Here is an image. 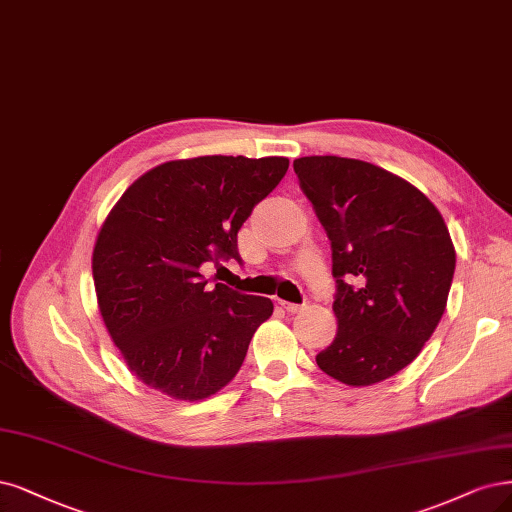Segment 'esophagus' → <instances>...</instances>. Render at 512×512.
Segmentation results:
<instances>
[{
    "label": "esophagus",
    "instance_id": "esophagus-1",
    "mask_svg": "<svg viewBox=\"0 0 512 512\" xmlns=\"http://www.w3.org/2000/svg\"><path fill=\"white\" fill-rule=\"evenodd\" d=\"M281 307H284L286 311H290V313H298V311H303V307L305 305H298V303H288V301H281Z\"/></svg>",
    "mask_w": 512,
    "mask_h": 512
}]
</instances>
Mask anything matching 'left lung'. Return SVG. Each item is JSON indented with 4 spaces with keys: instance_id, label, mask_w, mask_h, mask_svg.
<instances>
[{
    "instance_id": "1",
    "label": "left lung",
    "mask_w": 512,
    "mask_h": 512,
    "mask_svg": "<svg viewBox=\"0 0 512 512\" xmlns=\"http://www.w3.org/2000/svg\"><path fill=\"white\" fill-rule=\"evenodd\" d=\"M301 188L332 248L339 332L315 356L326 375L373 385L409 366L447 307L455 250L430 199L356 158L303 156Z\"/></svg>"
}]
</instances>
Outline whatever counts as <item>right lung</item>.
Listing matches in <instances>:
<instances>
[{"mask_svg": "<svg viewBox=\"0 0 512 512\" xmlns=\"http://www.w3.org/2000/svg\"><path fill=\"white\" fill-rule=\"evenodd\" d=\"M288 158L199 156L135 180L103 222L93 279L99 311L127 366L154 390L201 400L241 368L271 298L224 284L201 267L235 258L237 233L288 171Z\"/></svg>", "mask_w": 512, "mask_h": 512, "instance_id": "right-lung-1", "label": "right lung"}]
</instances>
